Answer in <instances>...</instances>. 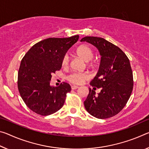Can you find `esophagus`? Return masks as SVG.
Listing matches in <instances>:
<instances>
[{"label":"esophagus","mask_w":149,"mask_h":149,"mask_svg":"<svg viewBox=\"0 0 149 149\" xmlns=\"http://www.w3.org/2000/svg\"><path fill=\"white\" fill-rule=\"evenodd\" d=\"M78 86H72V89H77L78 88Z\"/></svg>","instance_id":"1"}]
</instances>
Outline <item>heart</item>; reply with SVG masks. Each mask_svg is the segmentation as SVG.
Here are the masks:
<instances>
[{
    "mask_svg": "<svg viewBox=\"0 0 149 149\" xmlns=\"http://www.w3.org/2000/svg\"><path fill=\"white\" fill-rule=\"evenodd\" d=\"M77 54L85 62H88L93 57V52L88 46H81L77 49ZM69 62V57L65 56L62 60V65L66 66ZM89 78V75L85 72H73L68 76V79L70 82L75 84H81Z\"/></svg>",
    "mask_w": 149,
    "mask_h": 149,
    "instance_id": "heart-1",
    "label": "heart"
}]
</instances>
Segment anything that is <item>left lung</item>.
<instances>
[{
	"instance_id": "8db88e82",
	"label": "left lung",
	"mask_w": 149,
	"mask_h": 149,
	"mask_svg": "<svg viewBox=\"0 0 149 149\" xmlns=\"http://www.w3.org/2000/svg\"><path fill=\"white\" fill-rule=\"evenodd\" d=\"M80 41L96 47L101 56L98 72L90 85L101 90L96 94L89 89L85 108L98 119L115 116L125 106L133 91V72L129 58L119 47L102 38L86 36Z\"/></svg>"
}]
</instances>
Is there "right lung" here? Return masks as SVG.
Wrapping results in <instances>:
<instances>
[{
	"label": "right lung",
	"instance_id": "obj_1",
	"mask_svg": "<svg viewBox=\"0 0 149 149\" xmlns=\"http://www.w3.org/2000/svg\"><path fill=\"white\" fill-rule=\"evenodd\" d=\"M78 39V35L45 39L34 44L24 56L18 70V88L32 111L46 116L63 107L71 86L67 83L51 86L52 74L61 69L65 54Z\"/></svg>",
	"mask_w": 149,
	"mask_h": 149
}]
</instances>
